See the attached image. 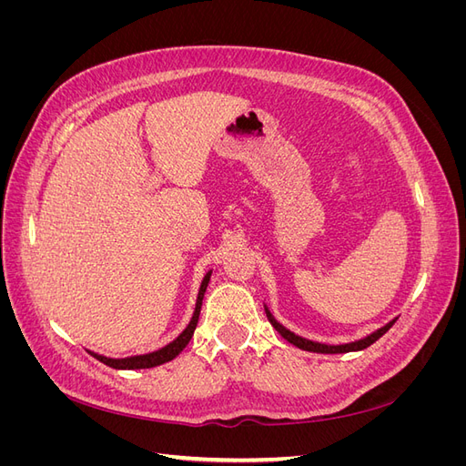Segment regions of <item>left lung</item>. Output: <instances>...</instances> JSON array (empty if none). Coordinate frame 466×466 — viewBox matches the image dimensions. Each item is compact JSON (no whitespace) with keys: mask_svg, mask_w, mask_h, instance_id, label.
Instances as JSON below:
<instances>
[{"mask_svg":"<svg viewBox=\"0 0 466 466\" xmlns=\"http://www.w3.org/2000/svg\"><path fill=\"white\" fill-rule=\"evenodd\" d=\"M264 311H266V317L268 320H270L272 327L286 338V340L289 344H293L295 348L299 350H305V351H315V354H348V351H360V350H365L368 346H371L373 342H377L380 336H383L394 322H397L399 317H394L392 320H389L385 327H380L377 330H373L371 334L360 338V340H354V342H346V344H322V342H315V340H309V338H303L299 334L291 332L289 329H286L284 324L278 322V319L272 315L270 309H268V305L264 303Z\"/></svg>","mask_w":466,"mask_h":466,"instance_id":"8db88e82","label":"left lung"}]
</instances>
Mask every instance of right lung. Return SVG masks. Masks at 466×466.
<instances>
[{
    "label": "right lung",
    "mask_w": 466,
    "mask_h": 466,
    "mask_svg": "<svg viewBox=\"0 0 466 466\" xmlns=\"http://www.w3.org/2000/svg\"><path fill=\"white\" fill-rule=\"evenodd\" d=\"M209 278H211V270H208V274L204 276L202 284H200V289H198V298H196V307H194V313H192V319L190 322L187 324V329L182 330L173 342H168L167 346L155 350V351H149V354H139V356H128V358H106V356H101L96 354V351H89V354L93 358H96L98 361H103L105 365H108V368L112 370H149V368H157V365H163L167 361L175 360L182 350L187 348V344L190 342V338L196 330V324H198V319H200V309H202V299H204V293H206V288L209 284Z\"/></svg>",
    "instance_id": "right-lung-1"
}]
</instances>
